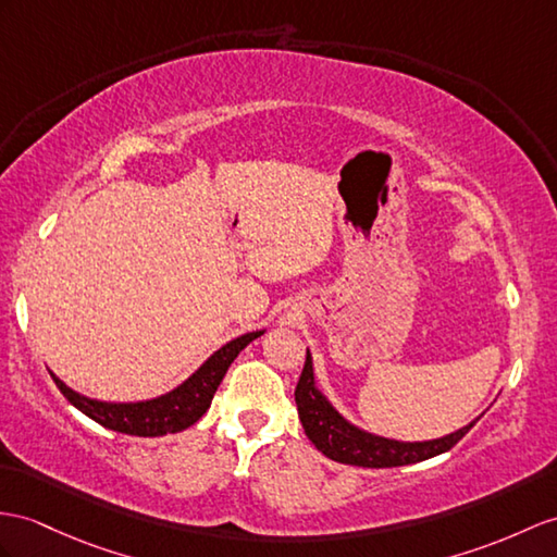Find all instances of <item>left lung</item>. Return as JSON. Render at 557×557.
Instances as JSON below:
<instances>
[{
  "label": "left lung",
  "mask_w": 557,
  "mask_h": 557,
  "mask_svg": "<svg viewBox=\"0 0 557 557\" xmlns=\"http://www.w3.org/2000/svg\"><path fill=\"white\" fill-rule=\"evenodd\" d=\"M295 404L311 444L331 460L359 468H399L440 456L463 440L466 432L480 420L474 418L460 430L449 432V435L425 442H401L375 435V432L363 430L347 420L323 395L317 383L314 359H311L309 349L300 383L295 387Z\"/></svg>",
  "instance_id": "1"
}]
</instances>
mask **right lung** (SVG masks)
I'll use <instances>...</instances> for the list:
<instances>
[{
	"instance_id": "1",
	"label": "right lung",
	"mask_w": 557,
	"mask_h": 557,
	"mask_svg": "<svg viewBox=\"0 0 557 557\" xmlns=\"http://www.w3.org/2000/svg\"><path fill=\"white\" fill-rule=\"evenodd\" d=\"M267 331H252L246 335H238L228 341L220 349L202 361L198 369L186 377L182 385L165 392V395L141 401H103L91 399L87 395H79L73 387H67L61 377H51L57 387L63 392V397L71 401L77 411H83L87 418L97 420L99 425L122 432V435L134 437H162L174 435L191 428L196 420L210 409L212 397L216 387H220L222 377L232 361L246 349L252 341L264 335Z\"/></svg>"
}]
</instances>
